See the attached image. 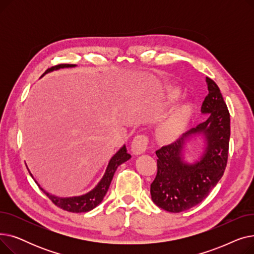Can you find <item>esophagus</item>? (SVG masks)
<instances>
[{
  "label": "esophagus",
  "mask_w": 254,
  "mask_h": 254,
  "mask_svg": "<svg viewBox=\"0 0 254 254\" xmlns=\"http://www.w3.org/2000/svg\"><path fill=\"white\" fill-rule=\"evenodd\" d=\"M149 144V139L148 137L144 135V134H140L137 135L134 140L131 142V151L134 154L138 155L141 154L143 152H145V150L147 149Z\"/></svg>",
  "instance_id": "1"
}]
</instances>
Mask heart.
<instances>
[{
  "instance_id": "b5f03b06",
  "label": "heart",
  "mask_w": 254,
  "mask_h": 254,
  "mask_svg": "<svg viewBox=\"0 0 254 254\" xmlns=\"http://www.w3.org/2000/svg\"><path fill=\"white\" fill-rule=\"evenodd\" d=\"M180 97V90L175 87H170L166 92L168 104H173ZM191 115V109L188 105H182L173 110L165 119L162 120L156 127L155 136L158 141L170 143L177 140L184 131Z\"/></svg>"
}]
</instances>
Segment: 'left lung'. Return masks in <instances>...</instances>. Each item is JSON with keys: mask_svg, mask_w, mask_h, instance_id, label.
<instances>
[{"mask_svg": "<svg viewBox=\"0 0 254 254\" xmlns=\"http://www.w3.org/2000/svg\"><path fill=\"white\" fill-rule=\"evenodd\" d=\"M208 95L201 111L207 120L192 127L181 138L155 151L157 173L150 185L153 203L168 212L179 213L201 203L222 177L229 157L231 119L219 87L206 77ZM203 135L206 147L200 161L188 164L183 161L186 143Z\"/></svg>", "mask_w": 254, "mask_h": 254, "instance_id": "left-lung-1", "label": "left lung"}]
</instances>
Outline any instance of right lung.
Instances as JSON below:
<instances>
[{
    "label": "right lung",
    "mask_w": 254,
    "mask_h": 254,
    "mask_svg": "<svg viewBox=\"0 0 254 254\" xmlns=\"http://www.w3.org/2000/svg\"><path fill=\"white\" fill-rule=\"evenodd\" d=\"M71 66H75V64H61L51 66V68L47 69L45 74L48 73V72H51L53 70H58V69H61V68H71ZM129 158H130V154L127 153L126 145H124L123 147L120 148L114 154V156L110 159L109 165H108V167H107L105 175L103 176L102 180L98 183V185L96 186L95 189L90 190L89 192L83 194V195L72 196V197L55 196V195H52V194L46 192L41 188V186L38 184V182H36V181L35 182L38 184L39 189L41 190L49 197L50 201L56 206H58L59 208L64 210V211H68V212H73V213L88 212V211L92 210L93 208H96L103 201L105 194L107 193V191H108V190H109V186H110V183L113 179V176H114V173H115L116 169L118 168V166H120L122 164H124L125 162L128 161ZM30 175L33 177V175L31 174V172H30Z\"/></svg>",
    "instance_id": "right-lung-1"
}]
</instances>
